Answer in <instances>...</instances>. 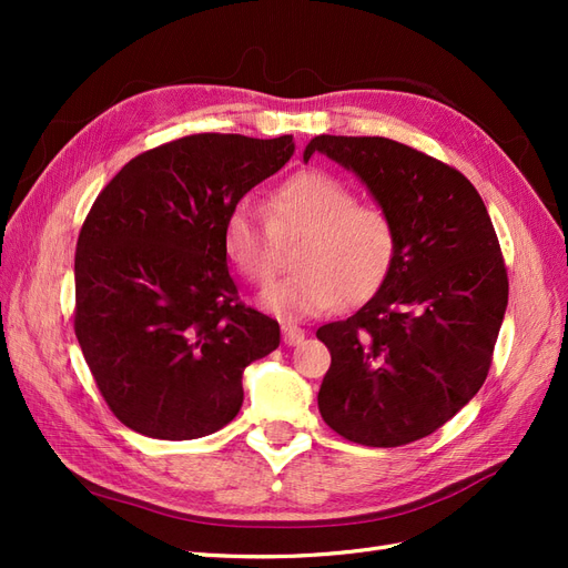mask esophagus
Instances as JSON below:
<instances>
[{
	"instance_id": "1",
	"label": "esophagus",
	"mask_w": 568,
	"mask_h": 568,
	"mask_svg": "<svg viewBox=\"0 0 568 568\" xmlns=\"http://www.w3.org/2000/svg\"><path fill=\"white\" fill-rule=\"evenodd\" d=\"M282 334H284L286 346H298V343L305 338V332L294 324H282Z\"/></svg>"
}]
</instances>
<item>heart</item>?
Wrapping results in <instances>:
<instances>
[{"label":"heart","instance_id":"obj_1","mask_svg":"<svg viewBox=\"0 0 568 568\" xmlns=\"http://www.w3.org/2000/svg\"><path fill=\"white\" fill-rule=\"evenodd\" d=\"M296 239L298 272L257 296V305L282 322L367 301L398 257L393 217L379 205L357 203L346 182L322 170H305L280 184L270 199V215L244 199L232 205L222 225V251L251 284H265L277 270L280 242Z\"/></svg>","mask_w":568,"mask_h":568}]
</instances>
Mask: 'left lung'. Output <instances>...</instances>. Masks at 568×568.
Masks as SVG:
<instances>
[{"instance_id":"obj_1","label":"left lung","mask_w":568,"mask_h":568,"mask_svg":"<svg viewBox=\"0 0 568 568\" xmlns=\"http://www.w3.org/2000/svg\"><path fill=\"white\" fill-rule=\"evenodd\" d=\"M355 173L398 230V257L355 315L317 338L332 367L322 419L372 448L434 434L484 386L507 311V270L484 199L459 170L386 136L320 134L303 151Z\"/></svg>"}]
</instances>
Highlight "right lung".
Wrapping results in <instances>:
<instances>
[{
    "label": "right lung",
    "instance_id": "1",
    "mask_svg": "<svg viewBox=\"0 0 568 568\" xmlns=\"http://www.w3.org/2000/svg\"><path fill=\"white\" fill-rule=\"evenodd\" d=\"M294 136L192 134L132 159L75 248V336L113 415L159 440L230 424L244 369L280 324L239 303L222 251L232 205L294 156Z\"/></svg>",
    "mask_w": 568,
    "mask_h": 568
}]
</instances>
